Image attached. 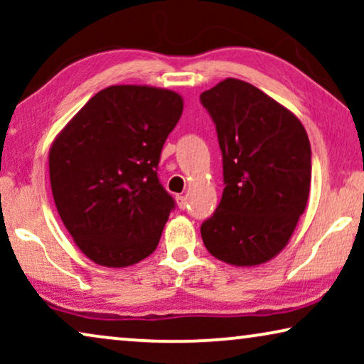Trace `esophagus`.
I'll return each mask as SVG.
<instances>
[{
  "mask_svg": "<svg viewBox=\"0 0 364 364\" xmlns=\"http://www.w3.org/2000/svg\"><path fill=\"white\" fill-rule=\"evenodd\" d=\"M176 200H177V205H178V208H186L187 207V197H183V196H177L176 197Z\"/></svg>",
  "mask_w": 364,
  "mask_h": 364,
  "instance_id": "1",
  "label": "esophagus"
}]
</instances>
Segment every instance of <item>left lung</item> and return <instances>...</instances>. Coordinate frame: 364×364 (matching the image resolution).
<instances>
[{
    "instance_id": "1",
    "label": "left lung",
    "mask_w": 364,
    "mask_h": 364,
    "mask_svg": "<svg viewBox=\"0 0 364 364\" xmlns=\"http://www.w3.org/2000/svg\"><path fill=\"white\" fill-rule=\"evenodd\" d=\"M200 101L215 122L225 182L202 240L218 260L260 265L287 247L306 208L308 134L295 114L240 79H223Z\"/></svg>"
}]
</instances>
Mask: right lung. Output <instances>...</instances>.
Listing matches in <instances>:
<instances>
[{"instance_id":"1","label":"right lung","mask_w":364,"mask_h":364,"mask_svg":"<svg viewBox=\"0 0 364 364\" xmlns=\"http://www.w3.org/2000/svg\"><path fill=\"white\" fill-rule=\"evenodd\" d=\"M183 111L181 94L152 86H109L58 134L49 181L58 213L89 260L122 268L157 248L173 198L157 166Z\"/></svg>"}]
</instances>
